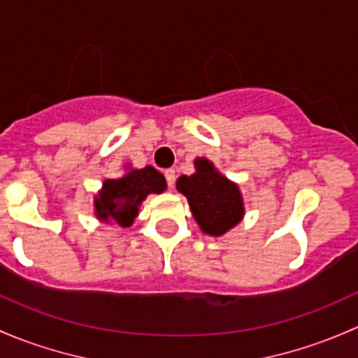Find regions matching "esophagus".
<instances>
[{"instance_id": "1", "label": "esophagus", "mask_w": 358, "mask_h": 358, "mask_svg": "<svg viewBox=\"0 0 358 358\" xmlns=\"http://www.w3.org/2000/svg\"><path fill=\"white\" fill-rule=\"evenodd\" d=\"M164 176H165V180H167V186L169 187L174 186V182H176V171H174V169H167V171L164 172Z\"/></svg>"}]
</instances>
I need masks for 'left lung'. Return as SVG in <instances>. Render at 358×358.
Masks as SVG:
<instances>
[{
    "instance_id": "obj_1",
    "label": "left lung",
    "mask_w": 358,
    "mask_h": 358,
    "mask_svg": "<svg viewBox=\"0 0 358 358\" xmlns=\"http://www.w3.org/2000/svg\"><path fill=\"white\" fill-rule=\"evenodd\" d=\"M196 172L178 179V189L187 198L194 219L206 234L220 236L241 220V193L238 186L215 171L206 158L194 162Z\"/></svg>"
}]
</instances>
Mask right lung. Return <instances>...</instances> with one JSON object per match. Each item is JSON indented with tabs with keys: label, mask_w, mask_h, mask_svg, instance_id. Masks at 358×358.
<instances>
[{
	"label": "right lung",
	"mask_w": 358,
	"mask_h": 358,
	"mask_svg": "<svg viewBox=\"0 0 358 358\" xmlns=\"http://www.w3.org/2000/svg\"><path fill=\"white\" fill-rule=\"evenodd\" d=\"M167 182L153 167L136 169L120 179H108L94 200L96 215L103 222L129 227L138 215V206L150 193H162Z\"/></svg>",
	"instance_id": "right-lung-1"
}]
</instances>
